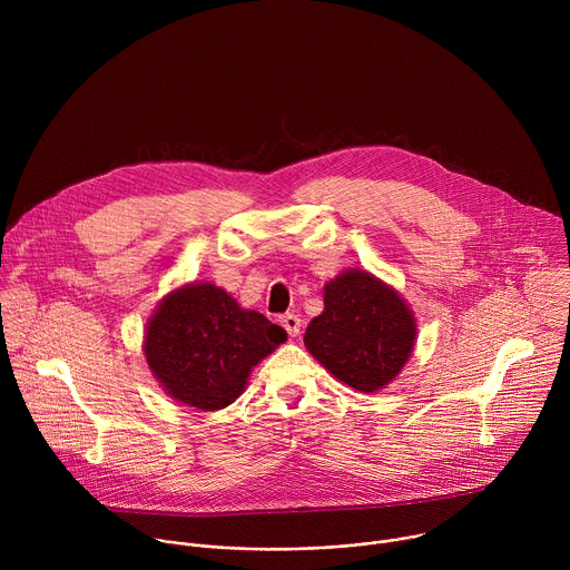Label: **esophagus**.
<instances>
[{
  "label": "esophagus",
  "instance_id": "obj_1",
  "mask_svg": "<svg viewBox=\"0 0 570 570\" xmlns=\"http://www.w3.org/2000/svg\"><path fill=\"white\" fill-rule=\"evenodd\" d=\"M279 322H282V327L288 332V336H291V338H295V336L299 334V330H302V320H299L295 313H286V315H282V317H279Z\"/></svg>",
  "mask_w": 570,
  "mask_h": 570
}]
</instances>
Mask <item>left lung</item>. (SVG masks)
Returning <instances> with one entry per match:
<instances>
[{
  "mask_svg": "<svg viewBox=\"0 0 570 570\" xmlns=\"http://www.w3.org/2000/svg\"><path fill=\"white\" fill-rule=\"evenodd\" d=\"M324 311L304 334L311 356L356 392L390 385L413 356L417 320L396 288L363 268L324 284Z\"/></svg>",
  "mask_w": 570,
  "mask_h": 570,
  "instance_id": "left-lung-1",
  "label": "left lung"
}]
</instances>
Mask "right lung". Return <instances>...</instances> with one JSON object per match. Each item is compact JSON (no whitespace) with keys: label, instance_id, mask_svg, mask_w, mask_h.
<instances>
[{"label":"right lung","instance_id":"add662e5","mask_svg":"<svg viewBox=\"0 0 570 570\" xmlns=\"http://www.w3.org/2000/svg\"><path fill=\"white\" fill-rule=\"evenodd\" d=\"M286 338L282 327L243 308L220 286L189 282L157 302L141 347L161 390L212 413L246 392L250 372Z\"/></svg>","mask_w":570,"mask_h":570}]
</instances>
